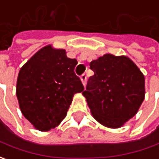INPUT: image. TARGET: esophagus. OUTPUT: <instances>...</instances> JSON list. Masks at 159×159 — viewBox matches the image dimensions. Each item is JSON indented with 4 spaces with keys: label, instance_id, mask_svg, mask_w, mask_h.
I'll return each mask as SVG.
<instances>
[{
    "label": "esophagus",
    "instance_id": "esophagus-1",
    "mask_svg": "<svg viewBox=\"0 0 159 159\" xmlns=\"http://www.w3.org/2000/svg\"><path fill=\"white\" fill-rule=\"evenodd\" d=\"M80 80H81V81H82L83 84L85 85V84H86V80H87V74L83 73L82 75L80 76Z\"/></svg>",
    "mask_w": 159,
    "mask_h": 159
}]
</instances>
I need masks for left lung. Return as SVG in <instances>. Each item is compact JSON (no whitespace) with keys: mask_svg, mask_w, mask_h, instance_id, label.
Instances as JSON below:
<instances>
[{"mask_svg":"<svg viewBox=\"0 0 159 159\" xmlns=\"http://www.w3.org/2000/svg\"><path fill=\"white\" fill-rule=\"evenodd\" d=\"M95 74L83 91L91 113L102 125L118 128L133 118L144 100V76L126 57L106 54L90 63Z\"/></svg>","mask_w":159,"mask_h":159,"instance_id":"1","label":"left lung"}]
</instances>
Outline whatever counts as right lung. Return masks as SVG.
<instances>
[{
	"mask_svg": "<svg viewBox=\"0 0 159 159\" xmlns=\"http://www.w3.org/2000/svg\"><path fill=\"white\" fill-rule=\"evenodd\" d=\"M76 59L64 49L42 48L22 67L16 96L23 115L35 128L48 131L65 118L74 94L84 90L74 72Z\"/></svg>",
	"mask_w": 159,
	"mask_h": 159,
	"instance_id": "obj_1",
	"label": "right lung"
}]
</instances>
